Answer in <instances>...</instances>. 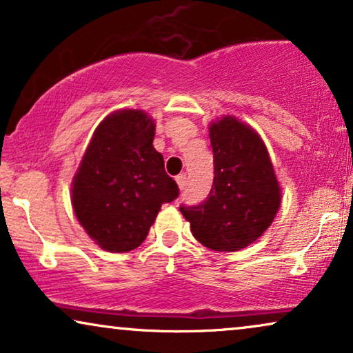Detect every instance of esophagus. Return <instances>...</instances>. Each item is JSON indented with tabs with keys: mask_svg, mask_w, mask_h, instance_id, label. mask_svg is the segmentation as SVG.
I'll use <instances>...</instances> for the list:
<instances>
[{
	"mask_svg": "<svg viewBox=\"0 0 353 353\" xmlns=\"http://www.w3.org/2000/svg\"><path fill=\"white\" fill-rule=\"evenodd\" d=\"M176 183H178V188H180V190H185L188 185V178L185 173H181V175L176 176Z\"/></svg>",
	"mask_w": 353,
	"mask_h": 353,
	"instance_id": "1",
	"label": "esophagus"
}]
</instances>
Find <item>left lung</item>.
Listing matches in <instances>:
<instances>
[{
	"instance_id": "obj_1",
	"label": "left lung",
	"mask_w": 353,
	"mask_h": 353,
	"mask_svg": "<svg viewBox=\"0 0 353 353\" xmlns=\"http://www.w3.org/2000/svg\"><path fill=\"white\" fill-rule=\"evenodd\" d=\"M214 185L204 202L180 210L202 245L219 252L248 248L272 225L281 190L262 138L231 115L210 123Z\"/></svg>"
}]
</instances>
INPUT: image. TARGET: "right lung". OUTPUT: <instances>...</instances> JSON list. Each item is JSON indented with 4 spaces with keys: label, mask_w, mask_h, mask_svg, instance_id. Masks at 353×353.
<instances>
[{
    "label": "right lung",
    "mask_w": 353,
    "mask_h": 353,
    "mask_svg": "<svg viewBox=\"0 0 353 353\" xmlns=\"http://www.w3.org/2000/svg\"><path fill=\"white\" fill-rule=\"evenodd\" d=\"M156 123L123 109L98 125L72 181V205L99 248L128 252L146 239L162 204L180 194L152 146Z\"/></svg>",
    "instance_id": "right-lung-1"
}]
</instances>
